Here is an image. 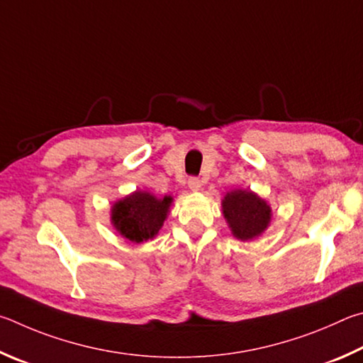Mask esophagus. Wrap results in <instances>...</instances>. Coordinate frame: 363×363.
I'll return each instance as SVG.
<instances>
[{
  "instance_id": "esophagus-1",
  "label": "esophagus",
  "mask_w": 363,
  "mask_h": 363,
  "mask_svg": "<svg viewBox=\"0 0 363 363\" xmlns=\"http://www.w3.org/2000/svg\"><path fill=\"white\" fill-rule=\"evenodd\" d=\"M201 186H202V183H201L199 178L191 177V178H189V180H188V188L191 189L193 193H198L199 189H201Z\"/></svg>"
}]
</instances>
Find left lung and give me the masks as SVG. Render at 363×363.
Instances as JSON below:
<instances>
[{
	"instance_id": "8db88e82",
	"label": "left lung",
	"mask_w": 363,
	"mask_h": 363,
	"mask_svg": "<svg viewBox=\"0 0 363 363\" xmlns=\"http://www.w3.org/2000/svg\"><path fill=\"white\" fill-rule=\"evenodd\" d=\"M221 211L231 234L242 242L262 236L272 220L268 201L259 198L252 189H233L221 199Z\"/></svg>"
}]
</instances>
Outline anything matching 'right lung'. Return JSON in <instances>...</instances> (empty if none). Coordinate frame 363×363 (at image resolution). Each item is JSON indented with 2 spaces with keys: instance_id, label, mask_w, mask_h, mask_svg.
I'll return each instance as SVG.
<instances>
[{
  "instance_id": "1",
  "label": "right lung",
  "mask_w": 363,
  "mask_h": 363,
  "mask_svg": "<svg viewBox=\"0 0 363 363\" xmlns=\"http://www.w3.org/2000/svg\"><path fill=\"white\" fill-rule=\"evenodd\" d=\"M172 196H157L137 189L111 206L110 221L124 239L132 244H143L155 239L170 212Z\"/></svg>"
}]
</instances>
